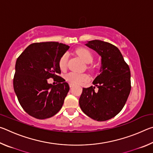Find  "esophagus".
Returning <instances> with one entry per match:
<instances>
[{
    "label": "esophagus",
    "mask_w": 153,
    "mask_h": 153,
    "mask_svg": "<svg viewBox=\"0 0 153 153\" xmlns=\"http://www.w3.org/2000/svg\"><path fill=\"white\" fill-rule=\"evenodd\" d=\"M74 86V84H71V83H70V84H69V87H70V88L73 87Z\"/></svg>",
    "instance_id": "obj_1"
}]
</instances>
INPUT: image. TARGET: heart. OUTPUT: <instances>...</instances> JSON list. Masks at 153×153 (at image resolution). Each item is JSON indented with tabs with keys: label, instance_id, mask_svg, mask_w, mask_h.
<instances>
[{
	"label": "heart",
	"instance_id": "obj_1",
	"mask_svg": "<svg viewBox=\"0 0 153 153\" xmlns=\"http://www.w3.org/2000/svg\"><path fill=\"white\" fill-rule=\"evenodd\" d=\"M76 53L80 58H81L85 63H90L93 61L94 56L93 54L89 49L86 48H77ZM67 60H68V55L67 53H65L61 56L59 59V65L61 70H65L67 68ZM88 79L87 75L84 74H79L76 72H70L65 76V79L71 84H79L81 83L86 82Z\"/></svg>",
	"mask_w": 153,
	"mask_h": 153
}]
</instances>
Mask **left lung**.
Wrapping results in <instances>:
<instances>
[{
    "instance_id": "8db88e82",
    "label": "left lung",
    "mask_w": 153,
    "mask_h": 153,
    "mask_svg": "<svg viewBox=\"0 0 153 153\" xmlns=\"http://www.w3.org/2000/svg\"><path fill=\"white\" fill-rule=\"evenodd\" d=\"M101 56L100 74L93 84L83 88L79 100L83 112L98 121H104L115 117L122 110L131 90V75L128 65L120 51L111 44L94 40L85 45Z\"/></svg>"
}]
</instances>
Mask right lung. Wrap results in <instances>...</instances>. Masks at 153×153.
Here are the masks:
<instances>
[{"label":"right lung","instance_id":"1","mask_svg":"<svg viewBox=\"0 0 153 153\" xmlns=\"http://www.w3.org/2000/svg\"><path fill=\"white\" fill-rule=\"evenodd\" d=\"M69 48L56 42L33 43L17 58L13 88L19 104L30 115L45 120L60 111L69 86L56 74H61L59 59ZM51 77L59 84H48Z\"/></svg>","mask_w":153,"mask_h":153}]
</instances>
